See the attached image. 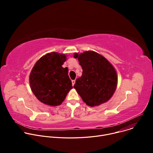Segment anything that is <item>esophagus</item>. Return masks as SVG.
<instances>
[{
    "mask_svg": "<svg viewBox=\"0 0 153 153\" xmlns=\"http://www.w3.org/2000/svg\"><path fill=\"white\" fill-rule=\"evenodd\" d=\"M75 83H76V80H72V85H73V86H74V85L75 84Z\"/></svg>",
    "mask_w": 153,
    "mask_h": 153,
    "instance_id": "esophagus-1",
    "label": "esophagus"
}]
</instances>
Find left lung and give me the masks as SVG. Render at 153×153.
Masks as SVG:
<instances>
[{"instance_id": "left-lung-1", "label": "left lung", "mask_w": 153, "mask_h": 153, "mask_svg": "<svg viewBox=\"0 0 153 153\" xmlns=\"http://www.w3.org/2000/svg\"><path fill=\"white\" fill-rule=\"evenodd\" d=\"M83 70L74 88L90 106H96L110 100L117 85V74L112 64L105 57L93 51L75 53Z\"/></svg>"}]
</instances>
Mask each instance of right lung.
I'll list each match as a JSON object with an SVG mask.
<instances>
[{
    "instance_id": "1",
    "label": "right lung",
    "mask_w": 153,
    "mask_h": 153,
    "mask_svg": "<svg viewBox=\"0 0 153 153\" xmlns=\"http://www.w3.org/2000/svg\"><path fill=\"white\" fill-rule=\"evenodd\" d=\"M66 60L65 54L52 52L35 63L29 81L31 91L42 103L52 106L60 105L73 88L68 68L62 67Z\"/></svg>"
}]
</instances>
